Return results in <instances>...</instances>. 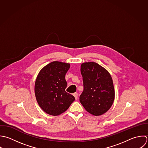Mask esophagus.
Wrapping results in <instances>:
<instances>
[{
  "label": "esophagus",
  "instance_id": "34e87169",
  "mask_svg": "<svg viewBox=\"0 0 148 148\" xmlns=\"http://www.w3.org/2000/svg\"><path fill=\"white\" fill-rule=\"evenodd\" d=\"M73 96H74V97H75V100H77V99H78V93H77V92H75V93H74L73 94Z\"/></svg>",
  "mask_w": 148,
  "mask_h": 148
}]
</instances>
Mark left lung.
<instances>
[{"mask_svg":"<svg viewBox=\"0 0 148 148\" xmlns=\"http://www.w3.org/2000/svg\"><path fill=\"white\" fill-rule=\"evenodd\" d=\"M84 90L79 101L90 114L99 116L111 107L115 99V89L110 73L97 63L90 62L81 64Z\"/></svg>","mask_w":148,"mask_h":148,"instance_id":"1","label":"left lung"}]
</instances>
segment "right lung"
Instances as JSON below:
<instances>
[{
  "mask_svg": "<svg viewBox=\"0 0 148 148\" xmlns=\"http://www.w3.org/2000/svg\"><path fill=\"white\" fill-rule=\"evenodd\" d=\"M70 67V63L54 61L42 67L37 76L36 99L40 108L49 115H60L75 100L73 95L65 91V75Z\"/></svg>",
  "mask_w": 148,
  "mask_h": 148,
  "instance_id": "add662e5",
  "label": "right lung"
}]
</instances>
